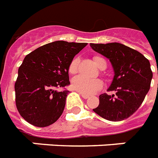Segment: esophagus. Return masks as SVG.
I'll list each match as a JSON object with an SVG mask.
<instances>
[{"mask_svg": "<svg viewBox=\"0 0 158 158\" xmlns=\"http://www.w3.org/2000/svg\"><path fill=\"white\" fill-rule=\"evenodd\" d=\"M79 94H80V95H81L82 98H84V99H88V98H89V95H86V94H81V93H79Z\"/></svg>", "mask_w": 158, "mask_h": 158, "instance_id": "34e87169", "label": "esophagus"}]
</instances>
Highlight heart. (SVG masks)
Listing matches in <instances>:
<instances>
[{
	"label": "heart",
	"mask_w": 158,
	"mask_h": 158,
	"mask_svg": "<svg viewBox=\"0 0 158 158\" xmlns=\"http://www.w3.org/2000/svg\"><path fill=\"white\" fill-rule=\"evenodd\" d=\"M94 61L97 64V66L101 69L103 68L104 64H106L105 60L99 56H94ZM79 62V59L76 57L71 60V61L69 62V66H68V72L69 74H75L78 72ZM71 84L73 89L81 94H86V95L95 94L99 90H101L103 86L102 82L99 79H89L84 78L83 76H77L74 78L72 79Z\"/></svg>",
	"instance_id": "b5f03b06"
}]
</instances>
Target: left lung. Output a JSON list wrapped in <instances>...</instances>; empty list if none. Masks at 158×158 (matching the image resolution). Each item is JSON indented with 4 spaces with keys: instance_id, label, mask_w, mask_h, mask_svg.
Here are the masks:
<instances>
[{
    "instance_id": "8db88e82",
    "label": "left lung",
    "mask_w": 158,
    "mask_h": 158,
    "mask_svg": "<svg viewBox=\"0 0 158 158\" xmlns=\"http://www.w3.org/2000/svg\"><path fill=\"white\" fill-rule=\"evenodd\" d=\"M90 46L110 60L115 71L107 90L115 94H101L98 106L93 110L111 121L127 119L139 109L149 91L152 78L149 60L138 51L120 43H90Z\"/></svg>"
}]
</instances>
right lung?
Listing matches in <instances>:
<instances>
[{
  "label": "right lung",
  "mask_w": 158,
  "mask_h": 158,
  "mask_svg": "<svg viewBox=\"0 0 158 158\" xmlns=\"http://www.w3.org/2000/svg\"><path fill=\"white\" fill-rule=\"evenodd\" d=\"M88 45L56 41L30 52L19 68L15 84L17 110L24 120L37 127H46L61 115L69 91L58 92L70 83L69 62Z\"/></svg>",
  "instance_id": "add662e5"
}]
</instances>
